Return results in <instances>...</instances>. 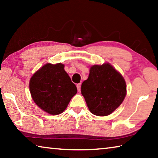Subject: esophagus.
<instances>
[{"label":"esophagus","instance_id":"1","mask_svg":"<svg viewBox=\"0 0 158 158\" xmlns=\"http://www.w3.org/2000/svg\"><path fill=\"white\" fill-rule=\"evenodd\" d=\"M77 90H78L79 92L81 91V84H77Z\"/></svg>","mask_w":158,"mask_h":158}]
</instances>
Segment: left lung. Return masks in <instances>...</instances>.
<instances>
[{
	"label": "left lung",
	"mask_w": 158,
	"mask_h": 158,
	"mask_svg": "<svg viewBox=\"0 0 158 158\" xmlns=\"http://www.w3.org/2000/svg\"><path fill=\"white\" fill-rule=\"evenodd\" d=\"M126 93L123 77L109 63L92 65L89 78L81 84V94L88 108L98 116L114 112L123 102Z\"/></svg>",
	"instance_id": "1"
}]
</instances>
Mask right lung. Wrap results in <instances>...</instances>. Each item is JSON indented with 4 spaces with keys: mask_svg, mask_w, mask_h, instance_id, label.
Listing matches in <instances>:
<instances>
[{
    "mask_svg": "<svg viewBox=\"0 0 158 158\" xmlns=\"http://www.w3.org/2000/svg\"><path fill=\"white\" fill-rule=\"evenodd\" d=\"M62 63H47L31 77L29 89L35 103L51 115L65 110L77 89Z\"/></svg>",
    "mask_w": 158,
    "mask_h": 158,
    "instance_id": "right-lung-1",
    "label": "right lung"
}]
</instances>
